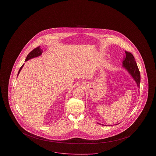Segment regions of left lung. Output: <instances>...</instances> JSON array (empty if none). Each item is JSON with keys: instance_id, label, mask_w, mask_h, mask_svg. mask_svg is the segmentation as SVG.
Listing matches in <instances>:
<instances>
[{"instance_id": "8db88e82", "label": "left lung", "mask_w": 156, "mask_h": 156, "mask_svg": "<svg viewBox=\"0 0 156 156\" xmlns=\"http://www.w3.org/2000/svg\"><path fill=\"white\" fill-rule=\"evenodd\" d=\"M125 52L126 55L123 59L122 67L124 68L129 73V74L133 78L137 87H139L140 82V74L137 64L135 61L133 55L129 51H126ZM102 125L103 126V124Z\"/></svg>"}]
</instances>
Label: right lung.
I'll return each instance as SVG.
<instances>
[{
  "label": "right lung",
  "mask_w": 156,
  "mask_h": 156,
  "mask_svg": "<svg viewBox=\"0 0 156 156\" xmlns=\"http://www.w3.org/2000/svg\"><path fill=\"white\" fill-rule=\"evenodd\" d=\"M43 52V50L42 49H41V48H40V46L38 47H37V48H34V50H32L27 55V57H26V58L25 61H28V60H29V59H32V58H35V57H38V56H39L41 55V54H42ZM23 66H24V64H23L22 66L20 67V69H19V73H18L17 76L19 74V73H20L21 69H22Z\"/></svg>",
  "instance_id": "right-lung-1"
}]
</instances>
